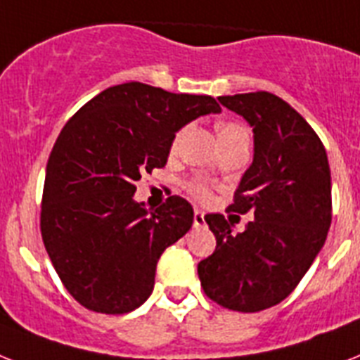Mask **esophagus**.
I'll return each instance as SVG.
<instances>
[{
  "mask_svg": "<svg viewBox=\"0 0 360 360\" xmlns=\"http://www.w3.org/2000/svg\"><path fill=\"white\" fill-rule=\"evenodd\" d=\"M205 226V214L201 212V210L195 209L194 210V227H201Z\"/></svg>",
  "mask_w": 360,
  "mask_h": 360,
  "instance_id": "1",
  "label": "esophagus"
}]
</instances>
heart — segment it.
I'll return each instance as SVG.
<instances>
[{"label": "heart", "instance_id": "heart-1", "mask_svg": "<svg viewBox=\"0 0 360 360\" xmlns=\"http://www.w3.org/2000/svg\"><path fill=\"white\" fill-rule=\"evenodd\" d=\"M238 129H244V127H240L238 124H221L220 127H218V134L224 136V134H229L233 133V131ZM175 144H177V139L174 140V146ZM186 190H188V194L192 195V198H195V200L200 201H207L210 198L209 188H207V185H203L201 181H190V183H186Z\"/></svg>", "mask_w": 360, "mask_h": 360}]
</instances>
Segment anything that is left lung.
I'll use <instances>...</instances> for the list:
<instances>
[{"label":"left lung","mask_w":360,"mask_h":360,"mask_svg":"<svg viewBox=\"0 0 360 360\" xmlns=\"http://www.w3.org/2000/svg\"><path fill=\"white\" fill-rule=\"evenodd\" d=\"M253 127V162L231 210L251 212L233 235L224 214H207L214 253L198 264L207 297L229 311L281 303L302 281L331 226V172L322 140L302 114L270 92L220 96Z\"/></svg>","instance_id":"8db88e82"}]
</instances>
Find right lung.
Returning a JSON list of instances; mask_svg holds the SVG:
<instances>
[{
  "instance_id": "add662e5",
  "label": "right lung",
  "mask_w": 360,
  "mask_h": 360,
  "mask_svg": "<svg viewBox=\"0 0 360 360\" xmlns=\"http://www.w3.org/2000/svg\"><path fill=\"white\" fill-rule=\"evenodd\" d=\"M220 110L210 96L133 81L103 90L64 125L46 168L40 231L84 309L125 314L150 297L157 261L186 235L194 210L179 195L146 210L133 200L134 183L166 165L183 125Z\"/></svg>"
}]
</instances>
